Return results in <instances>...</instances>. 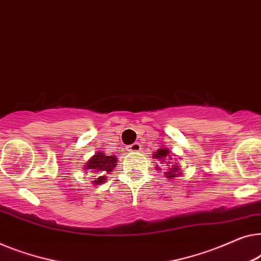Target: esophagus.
Masks as SVG:
<instances>
[{"label":"esophagus","instance_id":"34e87169","mask_svg":"<svg viewBox=\"0 0 261 261\" xmlns=\"http://www.w3.org/2000/svg\"><path fill=\"white\" fill-rule=\"evenodd\" d=\"M140 149H141V146H140L139 142H135L133 145L127 147V150H129V152H139Z\"/></svg>","mask_w":261,"mask_h":261}]
</instances>
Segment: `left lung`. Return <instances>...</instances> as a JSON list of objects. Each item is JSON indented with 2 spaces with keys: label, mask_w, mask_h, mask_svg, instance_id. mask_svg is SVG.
Listing matches in <instances>:
<instances>
[{
  "label": "left lung",
  "mask_w": 261,
  "mask_h": 261,
  "mask_svg": "<svg viewBox=\"0 0 261 261\" xmlns=\"http://www.w3.org/2000/svg\"><path fill=\"white\" fill-rule=\"evenodd\" d=\"M153 158L160 161L161 164H166V161H168L167 164H169V162H171V160L173 159L171 156V154H169V149H167V148H159L158 152L153 154ZM156 169H161V168L156 167ZM181 173H182V171H180L179 166H177V164H174L172 166V167H168L167 172H165V175L167 176L168 179H173V177L179 176Z\"/></svg>",
  "instance_id": "left-lung-1"
}]
</instances>
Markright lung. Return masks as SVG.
<instances>
[{
	"label": "right lung",
	"instance_id": "add662e5",
	"mask_svg": "<svg viewBox=\"0 0 261 261\" xmlns=\"http://www.w3.org/2000/svg\"><path fill=\"white\" fill-rule=\"evenodd\" d=\"M116 162H118V159L115 155H106L102 152H97L95 153V155L89 159L85 166V169L96 173L97 177L93 182L95 185H100L107 180V174H109L114 167H116Z\"/></svg>",
	"mask_w": 261,
	"mask_h": 261
}]
</instances>
